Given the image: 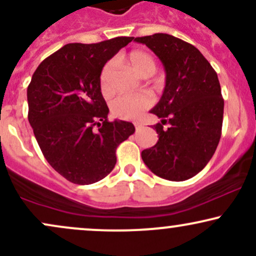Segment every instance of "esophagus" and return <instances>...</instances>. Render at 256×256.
<instances>
[{
	"mask_svg": "<svg viewBox=\"0 0 256 256\" xmlns=\"http://www.w3.org/2000/svg\"><path fill=\"white\" fill-rule=\"evenodd\" d=\"M134 126H136L137 130H140V128L143 126V124H142V122H134Z\"/></svg>",
	"mask_w": 256,
	"mask_h": 256,
	"instance_id": "esophagus-1",
	"label": "esophagus"
}]
</instances>
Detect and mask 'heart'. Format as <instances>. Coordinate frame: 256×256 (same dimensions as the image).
Segmentation results:
<instances>
[{
  "label": "heart",
  "instance_id": "obj_1",
  "mask_svg": "<svg viewBox=\"0 0 256 256\" xmlns=\"http://www.w3.org/2000/svg\"><path fill=\"white\" fill-rule=\"evenodd\" d=\"M125 61L142 77H149L156 70L154 58L143 50L130 52L125 56ZM112 80H113V64L112 62H107L100 74V88L104 96H110L113 94ZM152 104V98L150 94H126L114 100L112 104V112L119 119L134 120L140 118V114L148 110Z\"/></svg>",
  "mask_w": 256,
  "mask_h": 256
}]
</instances>
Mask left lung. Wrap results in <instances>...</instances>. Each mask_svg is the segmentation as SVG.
<instances>
[{"instance_id": "1", "label": "left lung", "mask_w": 256, "mask_h": 256, "mask_svg": "<svg viewBox=\"0 0 256 256\" xmlns=\"http://www.w3.org/2000/svg\"><path fill=\"white\" fill-rule=\"evenodd\" d=\"M134 40L146 44L166 72L162 96L150 110L161 119L152 128L158 140L142 152V160L158 177L186 180L204 168L219 144L224 100L218 76L198 48L171 34Z\"/></svg>"}]
</instances>
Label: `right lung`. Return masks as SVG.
<instances>
[{"label":"right lung","instance_id":"right-lung-1","mask_svg":"<svg viewBox=\"0 0 256 256\" xmlns=\"http://www.w3.org/2000/svg\"><path fill=\"white\" fill-rule=\"evenodd\" d=\"M132 40L66 44L32 76L28 122L49 165L72 183L92 184L110 174L116 148L134 132L132 122H108L100 88L106 62Z\"/></svg>","mask_w":256,"mask_h":256}]
</instances>
